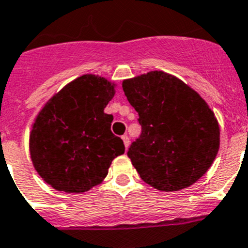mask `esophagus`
<instances>
[{"label":"esophagus","instance_id":"1","mask_svg":"<svg viewBox=\"0 0 248 248\" xmlns=\"http://www.w3.org/2000/svg\"><path fill=\"white\" fill-rule=\"evenodd\" d=\"M122 140H124V148L128 149L129 146V138L127 136H122Z\"/></svg>","mask_w":248,"mask_h":248}]
</instances>
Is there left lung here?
<instances>
[{
    "mask_svg": "<svg viewBox=\"0 0 248 248\" xmlns=\"http://www.w3.org/2000/svg\"><path fill=\"white\" fill-rule=\"evenodd\" d=\"M122 88L141 124L127 153L141 179L160 191L198 182L212 166L220 141L217 117L206 100L160 70L124 80Z\"/></svg>",
    "mask_w": 248,
    "mask_h": 248,
    "instance_id": "left-lung-1",
    "label": "left lung"
}]
</instances>
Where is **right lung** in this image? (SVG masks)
Segmentation results:
<instances>
[{
  "label": "right lung",
  "instance_id": "1",
  "mask_svg": "<svg viewBox=\"0 0 248 248\" xmlns=\"http://www.w3.org/2000/svg\"><path fill=\"white\" fill-rule=\"evenodd\" d=\"M116 83L86 74L55 93L36 116L30 157L40 177L58 191L80 194L100 184L112 160L124 153L105 114Z\"/></svg>",
  "mask_w": 248,
  "mask_h": 248
}]
</instances>
